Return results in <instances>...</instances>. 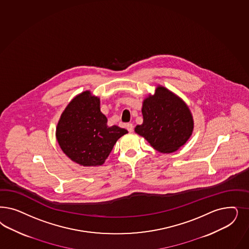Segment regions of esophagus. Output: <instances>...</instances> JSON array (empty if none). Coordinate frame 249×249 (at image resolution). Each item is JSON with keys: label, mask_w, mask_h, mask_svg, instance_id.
Listing matches in <instances>:
<instances>
[{"label": "esophagus", "mask_w": 249, "mask_h": 249, "mask_svg": "<svg viewBox=\"0 0 249 249\" xmlns=\"http://www.w3.org/2000/svg\"><path fill=\"white\" fill-rule=\"evenodd\" d=\"M126 129L128 130L130 133H132V132L134 131V125H133L132 124H126Z\"/></svg>", "instance_id": "34e87169"}]
</instances>
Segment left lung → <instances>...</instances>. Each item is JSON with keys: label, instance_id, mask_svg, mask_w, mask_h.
Returning a JSON list of instances; mask_svg holds the SVG:
<instances>
[{"label": "left lung", "instance_id": "obj_1", "mask_svg": "<svg viewBox=\"0 0 249 249\" xmlns=\"http://www.w3.org/2000/svg\"><path fill=\"white\" fill-rule=\"evenodd\" d=\"M142 114L143 124L135 131L160 152L176 151L192 136L193 116L188 106L164 87L144 100Z\"/></svg>", "mask_w": 249, "mask_h": 249}]
</instances>
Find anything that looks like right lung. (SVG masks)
I'll return each mask as SVG.
<instances>
[{
  "label": "right lung",
  "mask_w": 249,
  "mask_h": 249,
  "mask_svg": "<svg viewBox=\"0 0 249 249\" xmlns=\"http://www.w3.org/2000/svg\"><path fill=\"white\" fill-rule=\"evenodd\" d=\"M127 133L116 125L109 127L99 98L84 91L65 109L57 124L56 139L71 160L89 167L104 164L116 141Z\"/></svg>",
  "instance_id": "right-lung-1"
}]
</instances>
